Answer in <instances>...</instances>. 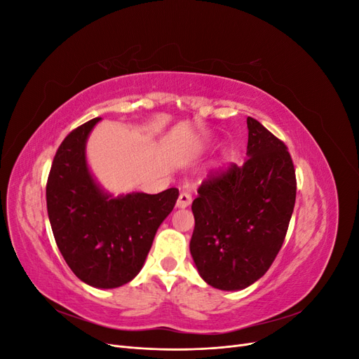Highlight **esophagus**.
Wrapping results in <instances>:
<instances>
[{
	"label": "esophagus",
	"instance_id": "obj_1",
	"mask_svg": "<svg viewBox=\"0 0 359 359\" xmlns=\"http://www.w3.org/2000/svg\"><path fill=\"white\" fill-rule=\"evenodd\" d=\"M191 194L190 193H186V191H182L181 194H180V198H178V201H177V206L178 208H187V206L191 203Z\"/></svg>",
	"mask_w": 359,
	"mask_h": 359
}]
</instances>
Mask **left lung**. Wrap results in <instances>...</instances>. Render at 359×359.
Listing matches in <instances>:
<instances>
[{
  "label": "left lung",
  "instance_id": "1",
  "mask_svg": "<svg viewBox=\"0 0 359 359\" xmlns=\"http://www.w3.org/2000/svg\"><path fill=\"white\" fill-rule=\"evenodd\" d=\"M243 166L205 180L191 203L190 253L201 277L222 290L253 285L274 262L297 198L295 168L286 145L247 118Z\"/></svg>",
  "mask_w": 359,
  "mask_h": 359
}]
</instances>
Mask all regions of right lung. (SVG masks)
Masks as SVG:
<instances>
[{"instance_id":"obj_1","label":"right lung","mask_w":359,"mask_h":359,"mask_svg":"<svg viewBox=\"0 0 359 359\" xmlns=\"http://www.w3.org/2000/svg\"><path fill=\"white\" fill-rule=\"evenodd\" d=\"M100 119L74 128L62 140L48 177L46 203L55 243L74 276L93 287L114 289L142 269L180 191L172 187L116 198L106 193L93 178L85 156L86 139Z\"/></svg>"}]
</instances>
